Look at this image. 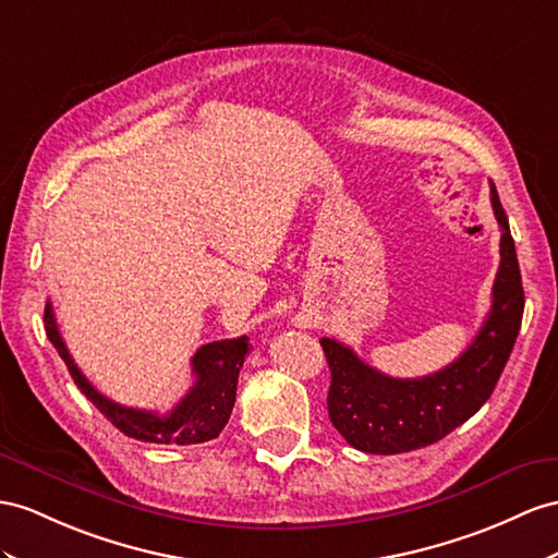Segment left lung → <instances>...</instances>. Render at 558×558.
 <instances>
[{
	"label": "left lung",
	"mask_w": 558,
	"mask_h": 558,
	"mask_svg": "<svg viewBox=\"0 0 558 558\" xmlns=\"http://www.w3.org/2000/svg\"><path fill=\"white\" fill-rule=\"evenodd\" d=\"M490 203L502 228L493 306L460 359L428 377L393 379L339 341L320 339L332 373L327 412L355 450L398 454L426 448L476 415L490 398L519 337L525 304L517 247L495 183H490Z\"/></svg>",
	"instance_id": "obj_1"
}]
</instances>
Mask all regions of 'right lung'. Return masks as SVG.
I'll return each mask as SVG.
<instances>
[{
	"label": "right lung",
	"mask_w": 558,
	"mask_h": 558,
	"mask_svg": "<svg viewBox=\"0 0 558 558\" xmlns=\"http://www.w3.org/2000/svg\"><path fill=\"white\" fill-rule=\"evenodd\" d=\"M45 330L53 349L68 365V373L75 379L77 389L104 412L106 420L116 424L124 436L143 442H162V446H195V442H205L221 434L233 412L238 375L250 351L247 337L211 341V344L197 349L191 361L195 384L167 415H157L150 410L124 408L94 389V384L80 373L65 347L53 318L51 302H47L45 308Z\"/></svg>",
	"instance_id": "1"
}]
</instances>
